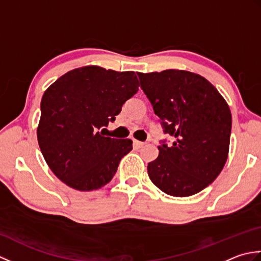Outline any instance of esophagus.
Returning a JSON list of instances; mask_svg holds the SVG:
<instances>
[{"label": "esophagus", "instance_id": "34e87169", "mask_svg": "<svg viewBox=\"0 0 261 261\" xmlns=\"http://www.w3.org/2000/svg\"><path fill=\"white\" fill-rule=\"evenodd\" d=\"M134 145H135L137 148H141V147L145 146V142H142V141H139V140H136V139H134Z\"/></svg>", "mask_w": 261, "mask_h": 261}]
</instances>
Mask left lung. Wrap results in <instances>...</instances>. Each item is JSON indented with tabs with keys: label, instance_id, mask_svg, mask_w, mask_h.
<instances>
[{
	"label": "left lung",
	"instance_id": "8db88e82",
	"mask_svg": "<svg viewBox=\"0 0 261 261\" xmlns=\"http://www.w3.org/2000/svg\"><path fill=\"white\" fill-rule=\"evenodd\" d=\"M142 91L173 143L162 141L148 175L160 191L191 196L207 187L228 159L232 118L229 105L201 75L167 69L138 73Z\"/></svg>",
	"mask_w": 261,
	"mask_h": 261
}]
</instances>
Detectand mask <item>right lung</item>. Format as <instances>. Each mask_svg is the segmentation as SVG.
I'll use <instances>...</instances> for the list:
<instances>
[{"instance_id": "right-lung-1", "label": "right lung", "mask_w": 261, "mask_h": 261, "mask_svg": "<svg viewBox=\"0 0 261 261\" xmlns=\"http://www.w3.org/2000/svg\"><path fill=\"white\" fill-rule=\"evenodd\" d=\"M138 86L135 71L85 66L59 77L43 93L39 147L66 185L87 192L113 178L120 160L132 150V141L104 137L98 130L115 120Z\"/></svg>"}]
</instances>
